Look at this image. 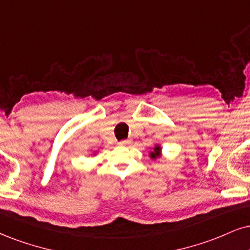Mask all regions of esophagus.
<instances>
[{"instance_id":"esophagus-1","label":"esophagus","mask_w":250,"mask_h":250,"mask_svg":"<svg viewBox=\"0 0 250 250\" xmlns=\"http://www.w3.org/2000/svg\"><path fill=\"white\" fill-rule=\"evenodd\" d=\"M130 143H131L130 140H125V141H122V142H120L121 146H129Z\"/></svg>"}]
</instances>
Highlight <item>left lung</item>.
<instances>
[{
  "label": "left lung",
  "instance_id": "obj_1",
  "mask_svg": "<svg viewBox=\"0 0 250 250\" xmlns=\"http://www.w3.org/2000/svg\"><path fill=\"white\" fill-rule=\"evenodd\" d=\"M161 151H162V148L159 146H156L154 148V151L150 152V157L152 159H156L158 157H161Z\"/></svg>",
  "mask_w": 250,
  "mask_h": 250
}]
</instances>
